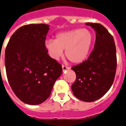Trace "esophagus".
<instances>
[{"label": "esophagus", "instance_id": "34e87169", "mask_svg": "<svg viewBox=\"0 0 126 126\" xmlns=\"http://www.w3.org/2000/svg\"><path fill=\"white\" fill-rule=\"evenodd\" d=\"M68 69H69V67L68 66H66L65 65H62V70H63V71H64L65 70H68Z\"/></svg>", "mask_w": 126, "mask_h": 126}]
</instances>
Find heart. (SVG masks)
Returning <instances> with one entry per match:
<instances>
[{"instance_id":"obj_1","label":"heart","mask_w":126,"mask_h":126,"mask_svg":"<svg viewBox=\"0 0 126 126\" xmlns=\"http://www.w3.org/2000/svg\"><path fill=\"white\" fill-rule=\"evenodd\" d=\"M93 42L92 33L87 29H75L57 34L55 39L45 41V47L52 59L57 60L63 55L73 63H80L86 59Z\"/></svg>"}]
</instances>
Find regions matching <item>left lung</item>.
Returning <instances> with one entry per match:
<instances>
[{"mask_svg":"<svg viewBox=\"0 0 126 126\" xmlns=\"http://www.w3.org/2000/svg\"><path fill=\"white\" fill-rule=\"evenodd\" d=\"M96 32L94 49L86 61L71 67L76 80L71 86L73 93L84 102L100 98L111 87L117 70L116 47L113 37L98 23H86Z\"/></svg>","mask_w":126,"mask_h":126,"instance_id":"8db88e82","label":"left lung"}]
</instances>
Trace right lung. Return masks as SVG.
<instances>
[{"label": "right lung", "mask_w": 126, "mask_h": 126, "mask_svg": "<svg viewBox=\"0 0 126 126\" xmlns=\"http://www.w3.org/2000/svg\"><path fill=\"white\" fill-rule=\"evenodd\" d=\"M49 25L20 27L9 39L5 51L6 75L11 89L23 102L37 105L50 96L62 67L45 47Z\"/></svg>", "instance_id": "1"}]
</instances>
